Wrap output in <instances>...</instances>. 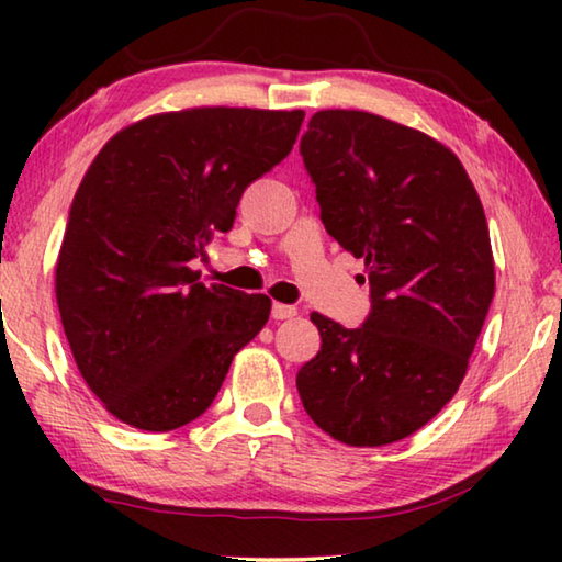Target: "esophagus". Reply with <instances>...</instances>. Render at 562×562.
Wrapping results in <instances>:
<instances>
[{
	"mask_svg": "<svg viewBox=\"0 0 562 562\" xmlns=\"http://www.w3.org/2000/svg\"><path fill=\"white\" fill-rule=\"evenodd\" d=\"M294 315H297V307H292V304H280V302L272 304L274 319H292Z\"/></svg>",
	"mask_w": 562,
	"mask_h": 562,
	"instance_id": "1",
	"label": "esophagus"
}]
</instances>
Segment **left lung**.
Returning a JSON list of instances; mask_svg holds the SVG:
<instances>
[{
    "label": "left lung",
    "mask_w": 562,
    "mask_h": 562,
    "mask_svg": "<svg viewBox=\"0 0 562 562\" xmlns=\"http://www.w3.org/2000/svg\"><path fill=\"white\" fill-rule=\"evenodd\" d=\"M300 154L372 297L357 329L310 315L322 347L297 372L302 406L341 443H394L463 382L496 290L486 215L449 148L374 113L317 111Z\"/></svg>",
    "instance_id": "left-lung-1"
}]
</instances>
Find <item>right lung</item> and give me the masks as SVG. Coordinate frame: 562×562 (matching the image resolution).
I'll return each mask as SVG.
<instances>
[{"instance_id": "obj_1", "label": "right lung", "mask_w": 562, "mask_h": 562, "mask_svg": "<svg viewBox=\"0 0 562 562\" xmlns=\"http://www.w3.org/2000/svg\"><path fill=\"white\" fill-rule=\"evenodd\" d=\"M304 111L188 109L119 131L76 190L56 302L83 382L123 424L205 414L270 300L205 288L190 260L233 227L245 188L297 140Z\"/></svg>"}]
</instances>
